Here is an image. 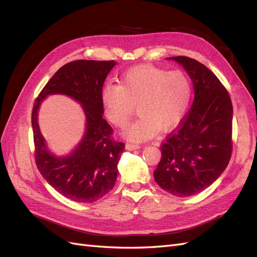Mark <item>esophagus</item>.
Here are the masks:
<instances>
[{
	"instance_id": "obj_1",
	"label": "esophagus",
	"mask_w": 257,
	"mask_h": 257,
	"mask_svg": "<svg viewBox=\"0 0 257 257\" xmlns=\"http://www.w3.org/2000/svg\"><path fill=\"white\" fill-rule=\"evenodd\" d=\"M126 149L127 150H135V149H139L141 148V145L138 144H126Z\"/></svg>"
}]
</instances>
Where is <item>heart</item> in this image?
Here are the masks:
<instances>
[{"label":"heart","instance_id":"1","mask_svg":"<svg viewBox=\"0 0 257 257\" xmlns=\"http://www.w3.org/2000/svg\"><path fill=\"white\" fill-rule=\"evenodd\" d=\"M192 95V83L184 73L139 65L124 73L119 84L108 83L102 100L107 119L120 128L127 126L137 106L141 118L128 128L127 135L144 141L160 128L176 126L188 112Z\"/></svg>","mask_w":257,"mask_h":257}]
</instances>
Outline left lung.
Returning a JSON list of instances; mask_svg holds the SVG:
<instances>
[{"mask_svg": "<svg viewBox=\"0 0 257 257\" xmlns=\"http://www.w3.org/2000/svg\"><path fill=\"white\" fill-rule=\"evenodd\" d=\"M172 59L190 75L195 97L188 114L162 143L153 175L163 190L186 197L207 189L228 165L232 104L226 88L207 66L184 56Z\"/></svg>", "mask_w": 257, "mask_h": 257, "instance_id": "1", "label": "left lung"}]
</instances>
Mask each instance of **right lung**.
Returning <instances> with one entry per match:
<instances>
[{"label":"right lung","mask_w":257,"mask_h":257,"mask_svg":"<svg viewBox=\"0 0 257 257\" xmlns=\"http://www.w3.org/2000/svg\"><path fill=\"white\" fill-rule=\"evenodd\" d=\"M114 65L113 60L69 62L53 75L33 105L31 119L37 169L54 190L78 203H93L113 188L119 160L125 148L124 143L112 137V127L103 119V84ZM49 94L73 97L83 105L87 116L83 142L66 158L54 157L47 150L38 127V108Z\"/></svg>","instance_id":"right-lung-1"}]
</instances>
